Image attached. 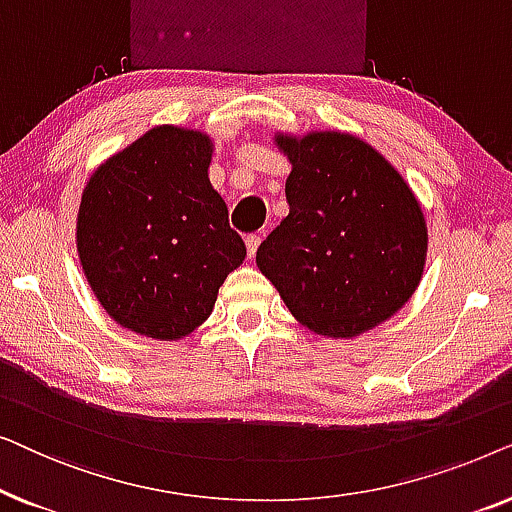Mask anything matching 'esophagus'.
I'll list each match as a JSON object with an SVG mask.
<instances>
[{"instance_id":"esophagus-1","label":"esophagus","mask_w":512,"mask_h":512,"mask_svg":"<svg viewBox=\"0 0 512 512\" xmlns=\"http://www.w3.org/2000/svg\"><path fill=\"white\" fill-rule=\"evenodd\" d=\"M244 242H247L249 258H254L256 251H258V244H261V237H258V235H247V237H244Z\"/></svg>"}]
</instances>
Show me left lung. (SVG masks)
Listing matches in <instances>:
<instances>
[{
  "instance_id": "8db88e82",
  "label": "left lung",
  "mask_w": 512,
  "mask_h": 512,
  "mask_svg": "<svg viewBox=\"0 0 512 512\" xmlns=\"http://www.w3.org/2000/svg\"><path fill=\"white\" fill-rule=\"evenodd\" d=\"M272 142L291 163L289 214L258 247V270L312 333L373 331L422 282L429 230L415 191L349 132H275Z\"/></svg>"
}]
</instances>
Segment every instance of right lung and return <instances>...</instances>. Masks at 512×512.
<instances>
[{"mask_svg":"<svg viewBox=\"0 0 512 512\" xmlns=\"http://www.w3.org/2000/svg\"><path fill=\"white\" fill-rule=\"evenodd\" d=\"M214 137L156 125L83 186L76 251L104 312L128 331L181 340L205 324L247 256L209 181Z\"/></svg>","mask_w":512,"mask_h":512,"instance_id":"add662e5","label":"right lung"}]
</instances>
